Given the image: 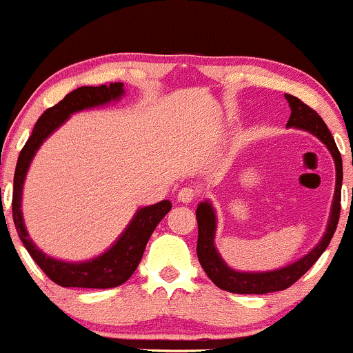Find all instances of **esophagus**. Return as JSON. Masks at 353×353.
<instances>
[{
    "label": "esophagus",
    "mask_w": 353,
    "mask_h": 353,
    "mask_svg": "<svg viewBox=\"0 0 353 353\" xmlns=\"http://www.w3.org/2000/svg\"><path fill=\"white\" fill-rule=\"evenodd\" d=\"M197 196V190L192 189V188H182L179 192H177V201L179 202H192L194 199H196Z\"/></svg>",
    "instance_id": "1"
}]
</instances>
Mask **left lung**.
<instances>
[{
    "label": "left lung",
    "instance_id": "8db88e82",
    "mask_svg": "<svg viewBox=\"0 0 353 353\" xmlns=\"http://www.w3.org/2000/svg\"><path fill=\"white\" fill-rule=\"evenodd\" d=\"M285 99L289 101L290 106V117L287 125L289 128L303 129V131L310 132V134L317 136L323 144L327 145L332 157L335 161V169H337V181H335V194L334 202H332V212L329 219V225H327L325 234H323L322 241L319 242L309 254L303 255L294 264L282 267V269L270 270V272H237L232 270L225 264L219 255L216 245H214V234H216V212H214L210 202H201L197 205L196 217H197V229H199V236H197V257L202 269L205 270L208 277L212 281L219 289L228 290L232 294H269L277 292L290 287L299 279L302 277L312 265L317 262V259L323 254L330 244L332 237H334L335 229L339 224L340 216V194H342V156H340L337 144H335L334 137H332L329 128L323 123L314 109L302 103L301 99L295 98L292 94H285Z\"/></svg>",
    "mask_w": 353,
    "mask_h": 353
}]
</instances>
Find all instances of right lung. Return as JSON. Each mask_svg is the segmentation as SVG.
<instances>
[{"mask_svg": "<svg viewBox=\"0 0 353 353\" xmlns=\"http://www.w3.org/2000/svg\"><path fill=\"white\" fill-rule=\"evenodd\" d=\"M123 83L101 84V86H83L71 91L64 96L56 106L43 112L36 123L30 139L26 141L18 157L14 171L13 188V221L18 236L26 247L33 261L41 267V270L52 282L61 287H81V289H111L124 283L134 274L143 259L145 244L156 229V225L163 221L165 214L171 210V202L161 201L154 205L139 209L132 217L131 224L121 234L116 244L106 252L86 262H64L46 255L33 244L26 228H24L21 212L23 184L26 177L28 168L33 161L36 151L43 141L59 128L72 112L83 109L103 106V104L117 101L124 94Z\"/></svg>", "mask_w": 353, "mask_h": 353, "instance_id": "add662e5", "label": "right lung"}]
</instances>
